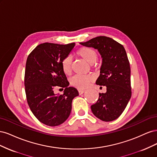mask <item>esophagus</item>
Here are the masks:
<instances>
[{"instance_id":"34e87169","label":"esophagus","mask_w":157,"mask_h":157,"mask_svg":"<svg viewBox=\"0 0 157 157\" xmlns=\"http://www.w3.org/2000/svg\"><path fill=\"white\" fill-rule=\"evenodd\" d=\"M84 92V90H78V93H79L80 95L82 94Z\"/></svg>"}]
</instances>
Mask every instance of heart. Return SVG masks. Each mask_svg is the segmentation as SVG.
I'll list each match as a JSON object with an SVG mask.
<instances>
[{"instance_id": "heart-1", "label": "heart", "mask_w": 157, "mask_h": 157, "mask_svg": "<svg viewBox=\"0 0 157 157\" xmlns=\"http://www.w3.org/2000/svg\"><path fill=\"white\" fill-rule=\"evenodd\" d=\"M76 55L87 61L90 64L96 62L98 58V52L96 50L88 46H82L76 52ZM61 69L63 72L67 75L71 73V59L69 57H66L61 61ZM94 77L91 75H75L71 78L70 82L72 86L78 89L86 88L90 83L93 81Z\"/></svg>"}]
</instances>
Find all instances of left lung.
Instances as JSON below:
<instances>
[{"instance_id":"obj_1","label":"left lung","mask_w":157,"mask_h":157,"mask_svg":"<svg viewBox=\"0 0 157 157\" xmlns=\"http://www.w3.org/2000/svg\"><path fill=\"white\" fill-rule=\"evenodd\" d=\"M80 44L97 49L102 58L100 75L96 83L106 86L107 92L99 94L97 102L91 106L92 111L103 121L115 120L124 111L132 95L130 66L124 46L105 36Z\"/></svg>"}]
</instances>
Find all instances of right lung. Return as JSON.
<instances>
[{
  "label": "right lung",
  "instance_id": "1",
  "mask_svg": "<svg viewBox=\"0 0 157 157\" xmlns=\"http://www.w3.org/2000/svg\"><path fill=\"white\" fill-rule=\"evenodd\" d=\"M75 45L45 42L27 57L24 78L27 103L37 119L47 126H58L67 120L73 99L78 96L77 88L69 87L61 65ZM57 87L65 88L63 94H54Z\"/></svg>",
  "mask_w": 157,
  "mask_h": 157
}]
</instances>
